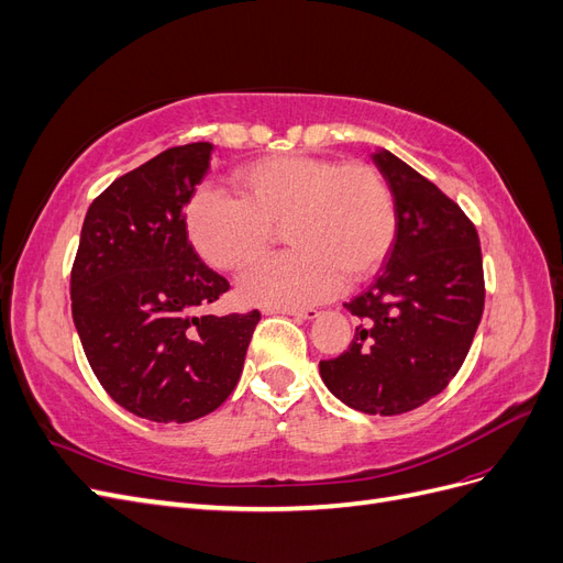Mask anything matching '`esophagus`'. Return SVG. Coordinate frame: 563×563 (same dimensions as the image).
Returning <instances> with one entry per match:
<instances>
[{"label":"esophagus","instance_id":"esophagus-1","mask_svg":"<svg viewBox=\"0 0 563 563\" xmlns=\"http://www.w3.org/2000/svg\"><path fill=\"white\" fill-rule=\"evenodd\" d=\"M267 314H288V317H296V319H305V321H312L319 317V312L314 308H308V310H265Z\"/></svg>","mask_w":563,"mask_h":563}]
</instances>
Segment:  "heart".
Segmentation results:
<instances>
[{
	"label": "heart",
	"instance_id": "heart-1",
	"mask_svg": "<svg viewBox=\"0 0 563 563\" xmlns=\"http://www.w3.org/2000/svg\"><path fill=\"white\" fill-rule=\"evenodd\" d=\"M240 199L199 190L185 228L197 253L220 272H240L269 249L275 230L291 246L249 269L240 296L267 310L321 302L376 272L397 234L395 197L378 168L314 155H269L232 174Z\"/></svg>",
	"mask_w": 563,
	"mask_h": 563
}]
</instances>
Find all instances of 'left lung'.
<instances>
[{
  "label": "left lung",
  "mask_w": 563,
  "mask_h": 563,
  "mask_svg": "<svg viewBox=\"0 0 563 563\" xmlns=\"http://www.w3.org/2000/svg\"><path fill=\"white\" fill-rule=\"evenodd\" d=\"M397 209L380 275L345 302L360 317L350 347L319 362L321 380L354 411L399 416L437 397L463 366L484 312V265L472 220L434 183L373 152Z\"/></svg>",
  "instance_id": "1"
}]
</instances>
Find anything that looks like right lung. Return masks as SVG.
<instances>
[{
	"instance_id": "obj_1",
	"label": "right lung",
	"mask_w": 563,
	"mask_h": 563,
	"mask_svg": "<svg viewBox=\"0 0 563 563\" xmlns=\"http://www.w3.org/2000/svg\"><path fill=\"white\" fill-rule=\"evenodd\" d=\"M211 143L168 147L98 195L70 277L84 354L108 395L152 422H190L240 383L261 312L209 314L225 277L187 240L185 207Z\"/></svg>"
}]
</instances>
